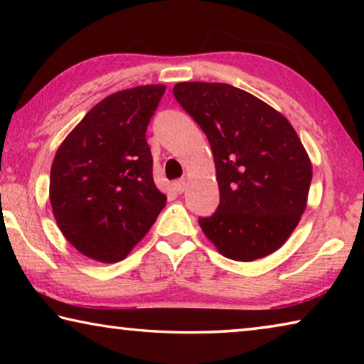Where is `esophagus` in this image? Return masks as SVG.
<instances>
[{"mask_svg":"<svg viewBox=\"0 0 364 364\" xmlns=\"http://www.w3.org/2000/svg\"><path fill=\"white\" fill-rule=\"evenodd\" d=\"M173 189L176 191V193H183L184 189H186V181L184 180H176L175 183H173Z\"/></svg>","mask_w":364,"mask_h":364,"instance_id":"34e87169","label":"esophagus"}]
</instances>
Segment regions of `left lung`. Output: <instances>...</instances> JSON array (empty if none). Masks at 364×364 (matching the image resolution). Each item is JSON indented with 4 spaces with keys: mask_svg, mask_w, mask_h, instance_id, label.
Returning a JSON list of instances; mask_svg holds the SVG:
<instances>
[{
    "mask_svg": "<svg viewBox=\"0 0 364 364\" xmlns=\"http://www.w3.org/2000/svg\"><path fill=\"white\" fill-rule=\"evenodd\" d=\"M176 101L213 152L220 205L200 218L221 255L254 262L281 249L304 215L313 167L284 115L228 83L181 82Z\"/></svg>",
    "mask_w": 364,
    "mask_h": 364,
    "instance_id": "left-lung-1",
    "label": "left lung"
}]
</instances>
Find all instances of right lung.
Masks as SVG:
<instances>
[{
  "mask_svg": "<svg viewBox=\"0 0 364 364\" xmlns=\"http://www.w3.org/2000/svg\"><path fill=\"white\" fill-rule=\"evenodd\" d=\"M164 93L165 85H143L104 97L58 147L49 176L54 220L91 260H123L167 204L146 141Z\"/></svg>",
  "mask_w": 364,
  "mask_h": 364,
  "instance_id": "right-lung-1",
  "label": "right lung"
}]
</instances>
